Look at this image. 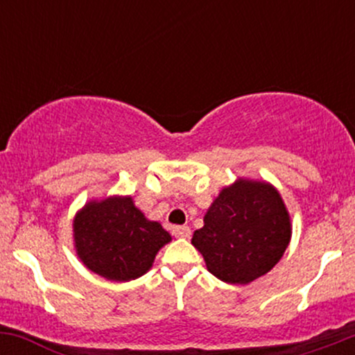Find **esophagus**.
Masks as SVG:
<instances>
[{
  "label": "esophagus",
  "instance_id": "1",
  "mask_svg": "<svg viewBox=\"0 0 355 355\" xmlns=\"http://www.w3.org/2000/svg\"><path fill=\"white\" fill-rule=\"evenodd\" d=\"M172 234L175 235V237L189 239L191 235V230H190V227H187V225H177L172 229Z\"/></svg>",
  "mask_w": 355,
  "mask_h": 355
}]
</instances>
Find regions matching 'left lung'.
<instances>
[{
  "instance_id": "8db88e82",
  "label": "left lung",
  "mask_w": 355,
  "mask_h": 355,
  "mask_svg": "<svg viewBox=\"0 0 355 355\" xmlns=\"http://www.w3.org/2000/svg\"><path fill=\"white\" fill-rule=\"evenodd\" d=\"M291 235V215L275 187L239 178L220 191L191 243L210 274L245 285L275 267Z\"/></svg>"
}]
</instances>
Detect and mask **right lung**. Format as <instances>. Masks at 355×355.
Here are the masks:
<instances>
[{"instance_id":"1","label":"right lung","mask_w":355,"mask_h":355,"mask_svg":"<svg viewBox=\"0 0 355 355\" xmlns=\"http://www.w3.org/2000/svg\"><path fill=\"white\" fill-rule=\"evenodd\" d=\"M73 239L85 267L108 280L128 282L153 266L172 237L137 209L132 197L92 200L75 215Z\"/></svg>"}]
</instances>
